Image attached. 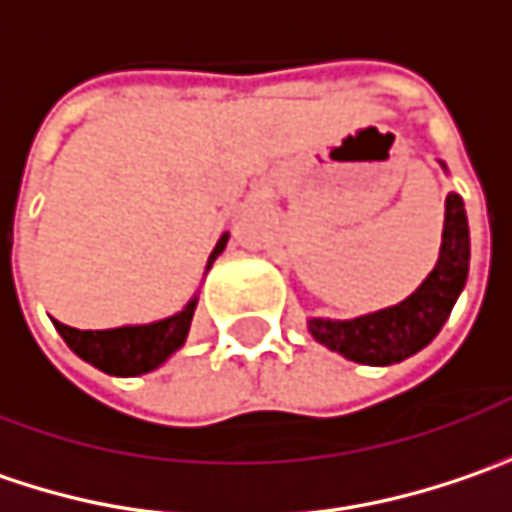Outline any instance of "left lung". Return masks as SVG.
<instances>
[{
	"mask_svg": "<svg viewBox=\"0 0 512 512\" xmlns=\"http://www.w3.org/2000/svg\"><path fill=\"white\" fill-rule=\"evenodd\" d=\"M469 272V226H466L464 199L446 196V220L437 266L429 278L397 307L379 310L371 316L330 321L310 318L313 339L342 353L345 359L362 365H394L406 356L423 350L440 333L449 318Z\"/></svg>",
	"mask_w": 512,
	"mask_h": 512,
	"instance_id": "obj_1",
	"label": "left lung"
}]
</instances>
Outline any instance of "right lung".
<instances>
[{
  "mask_svg": "<svg viewBox=\"0 0 512 512\" xmlns=\"http://www.w3.org/2000/svg\"><path fill=\"white\" fill-rule=\"evenodd\" d=\"M228 234L220 237L214 252L208 257V269L217 255L226 249ZM196 298L188 301V307L176 316L153 321V324H136V327H115V330H77L69 324L54 321L63 342L75 350L80 359L101 368L104 374L138 376L159 368L173 350L185 345L191 318H194Z\"/></svg>",
  "mask_w": 512,
  "mask_h": 512,
  "instance_id": "add662e5",
  "label": "right lung"
}]
</instances>
